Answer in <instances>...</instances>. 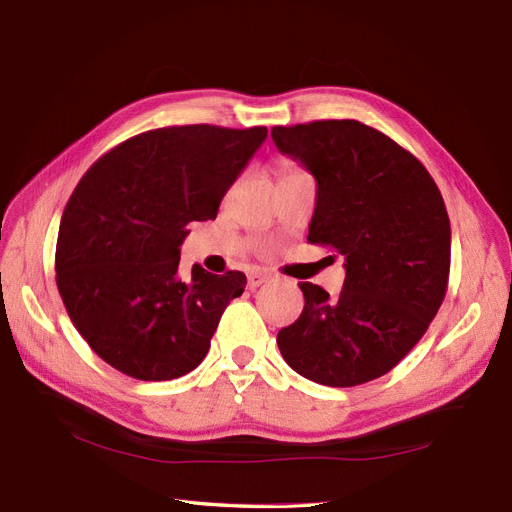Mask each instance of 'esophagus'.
<instances>
[{"label": "esophagus", "instance_id": "1", "mask_svg": "<svg viewBox=\"0 0 512 512\" xmlns=\"http://www.w3.org/2000/svg\"><path fill=\"white\" fill-rule=\"evenodd\" d=\"M266 280H270V274L261 272V270H255L249 274V289H257L259 285L266 283Z\"/></svg>", "mask_w": 512, "mask_h": 512}]
</instances>
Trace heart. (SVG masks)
<instances>
[{
	"label": "heart",
	"mask_w": 512,
	"mask_h": 512,
	"mask_svg": "<svg viewBox=\"0 0 512 512\" xmlns=\"http://www.w3.org/2000/svg\"><path fill=\"white\" fill-rule=\"evenodd\" d=\"M302 172L298 166H291V163H287V166L280 168V176H287V174H298Z\"/></svg>",
	"instance_id": "heart-1"
}]
</instances>
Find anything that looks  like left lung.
Listing matches in <instances>:
<instances>
[{"mask_svg":"<svg viewBox=\"0 0 512 512\" xmlns=\"http://www.w3.org/2000/svg\"><path fill=\"white\" fill-rule=\"evenodd\" d=\"M272 140L317 180L308 242L344 255L338 298L300 283V319L276 336L308 381L355 387L387 374L427 332L444 300L451 223L423 163L353 119L278 125Z\"/></svg>","mask_w":512,"mask_h":512,"instance_id":"obj_1","label":"left lung"}]
</instances>
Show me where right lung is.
I'll return each mask as SVG.
<instances>
[{
	"mask_svg": "<svg viewBox=\"0 0 512 512\" xmlns=\"http://www.w3.org/2000/svg\"><path fill=\"white\" fill-rule=\"evenodd\" d=\"M268 138L266 127L180 125L144 131L97 159L63 210L55 270L65 310L106 364L172 381L202 364L242 272L191 268L180 244L219 204Z\"/></svg>",
	"mask_w": 512,
	"mask_h": 512,
	"instance_id": "right-lung-1",
	"label": "right lung"
}]
</instances>
